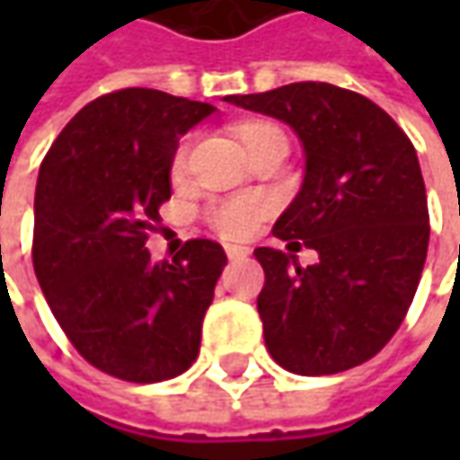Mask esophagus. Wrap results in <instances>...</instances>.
Segmentation results:
<instances>
[{
    "label": "esophagus",
    "mask_w": 460,
    "mask_h": 460,
    "mask_svg": "<svg viewBox=\"0 0 460 460\" xmlns=\"http://www.w3.org/2000/svg\"><path fill=\"white\" fill-rule=\"evenodd\" d=\"M225 251H227V258H230V261H240V258H245L251 253V248H245V245H227Z\"/></svg>",
    "instance_id": "obj_1"
}]
</instances>
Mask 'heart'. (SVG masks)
<instances>
[{"mask_svg": "<svg viewBox=\"0 0 460 460\" xmlns=\"http://www.w3.org/2000/svg\"><path fill=\"white\" fill-rule=\"evenodd\" d=\"M240 146L251 153H256L261 146L271 143V140H287L284 133L271 125V122H243L235 128ZM186 153L189 146L181 143L179 151L173 153V161H171V176L173 179H181L186 168ZM263 212V204L253 199V197H238V199H225V202L212 204L207 209V222L215 233H220L222 238H243L251 233V227L256 225V220Z\"/></svg>", "mask_w": 460, "mask_h": 460, "instance_id": "obj_1", "label": "heart"}]
</instances>
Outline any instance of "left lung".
I'll return each mask as SVG.
<instances>
[{"instance_id": "obj_1", "label": "left lung", "mask_w": 460, "mask_h": 460, "mask_svg": "<svg viewBox=\"0 0 460 460\" xmlns=\"http://www.w3.org/2000/svg\"><path fill=\"white\" fill-rule=\"evenodd\" d=\"M225 102L289 125L305 151V179L274 235L302 240L320 261L256 248L266 348L279 366L325 376L376 356L417 292L430 217L417 153L371 99L299 81Z\"/></svg>"}]
</instances>
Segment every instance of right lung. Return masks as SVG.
<instances>
[{
	"instance_id": "add662e5",
	"label": "right lung",
	"mask_w": 460,
	"mask_h": 460,
	"mask_svg": "<svg viewBox=\"0 0 460 460\" xmlns=\"http://www.w3.org/2000/svg\"><path fill=\"white\" fill-rule=\"evenodd\" d=\"M209 115L212 104L158 89L104 94L63 128L38 173L32 266L45 302L81 356L117 379L166 381L197 361L227 256L199 238L153 261L146 240L171 197L179 137Z\"/></svg>"
}]
</instances>
